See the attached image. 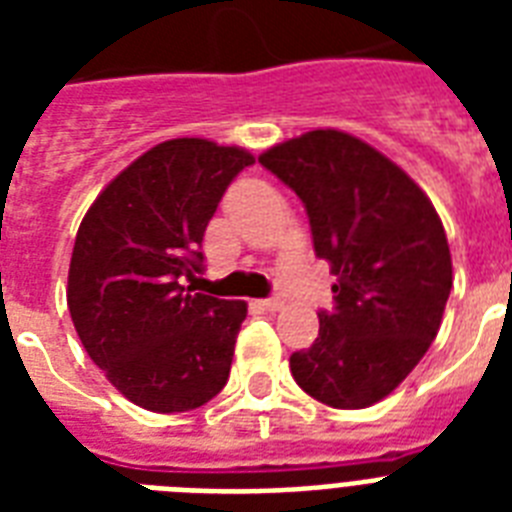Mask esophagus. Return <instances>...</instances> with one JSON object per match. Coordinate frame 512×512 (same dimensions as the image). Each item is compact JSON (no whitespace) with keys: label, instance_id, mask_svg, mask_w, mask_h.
Wrapping results in <instances>:
<instances>
[{"label":"esophagus","instance_id":"34e87169","mask_svg":"<svg viewBox=\"0 0 512 512\" xmlns=\"http://www.w3.org/2000/svg\"><path fill=\"white\" fill-rule=\"evenodd\" d=\"M257 305H260L263 311H279L284 303H281L279 297H265V300H257Z\"/></svg>","mask_w":512,"mask_h":512}]
</instances>
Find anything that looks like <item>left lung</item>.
I'll return each instance as SVG.
<instances>
[{
    "label": "left lung",
    "mask_w": 512,
    "mask_h": 512,
    "mask_svg": "<svg viewBox=\"0 0 512 512\" xmlns=\"http://www.w3.org/2000/svg\"><path fill=\"white\" fill-rule=\"evenodd\" d=\"M303 199L335 311L289 356L300 388L335 409H364L406 380L436 340L452 255L433 201L388 156L340 130H313L260 154Z\"/></svg>",
    "instance_id": "1"
}]
</instances>
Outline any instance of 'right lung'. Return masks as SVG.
<instances>
[{
	"instance_id": "obj_1",
	"label": "right lung",
	"mask_w": 512,
	"mask_h": 512,
	"mask_svg": "<svg viewBox=\"0 0 512 512\" xmlns=\"http://www.w3.org/2000/svg\"><path fill=\"white\" fill-rule=\"evenodd\" d=\"M255 156L207 138L164 140L98 193L76 233L68 311L95 364L132 404L188 412L228 382L244 300L180 284L225 188Z\"/></svg>"
}]
</instances>
